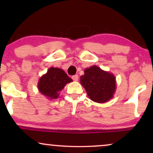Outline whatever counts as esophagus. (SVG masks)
I'll return each mask as SVG.
<instances>
[{
    "instance_id": "obj_1",
    "label": "esophagus",
    "mask_w": 153,
    "mask_h": 153,
    "mask_svg": "<svg viewBox=\"0 0 153 153\" xmlns=\"http://www.w3.org/2000/svg\"><path fill=\"white\" fill-rule=\"evenodd\" d=\"M78 75H73V77H72V78H73V80H74V81H78Z\"/></svg>"
}]
</instances>
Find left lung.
Segmentation results:
<instances>
[{"label":"left lung","instance_id":"obj_1","mask_svg":"<svg viewBox=\"0 0 153 153\" xmlns=\"http://www.w3.org/2000/svg\"><path fill=\"white\" fill-rule=\"evenodd\" d=\"M80 84L90 99L99 103L111 99L117 88L114 75L96 65L84 70V75L80 76Z\"/></svg>","mask_w":153,"mask_h":153}]
</instances>
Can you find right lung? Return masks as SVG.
<instances>
[{"label": "right lung", "mask_w": 153, "mask_h": 153, "mask_svg": "<svg viewBox=\"0 0 153 153\" xmlns=\"http://www.w3.org/2000/svg\"><path fill=\"white\" fill-rule=\"evenodd\" d=\"M73 82L63 70L51 67L39 80L38 90L47 99H57L67 83Z\"/></svg>", "instance_id": "right-lung-1"}]
</instances>
